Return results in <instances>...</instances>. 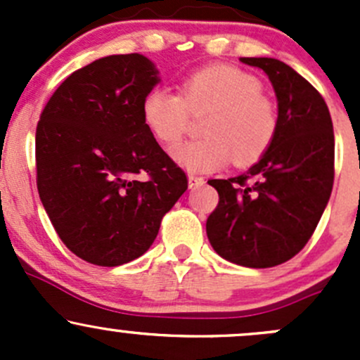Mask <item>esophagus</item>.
<instances>
[{
    "mask_svg": "<svg viewBox=\"0 0 360 360\" xmlns=\"http://www.w3.org/2000/svg\"><path fill=\"white\" fill-rule=\"evenodd\" d=\"M203 183H205V177L197 176V174H190V176H188V184H190L191 190L197 186H200V184H203Z\"/></svg>",
    "mask_w": 360,
    "mask_h": 360,
    "instance_id": "esophagus-1",
    "label": "esophagus"
}]
</instances>
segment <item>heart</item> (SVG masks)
<instances>
[{
	"label": "heart",
	"mask_w": 360,
	"mask_h": 360,
	"mask_svg": "<svg viewBox=\"0 0 360 360\" xmlns=\"http://www.w3.org/2000/svg\"><path fill=\"white\" fill-rule=\"evenodd\" d=\"M207 115L202 141L181 144L174 158L195 172L235 165H252L274 144L278 108L261 92L256 76L242 69L212 64L191 72L181 83V96L169 89L150 90L141 104L144 125L165 146L183 139L191 115Z\"/></svg>",
	"instance_id": "obj_1"
}]
</instances>
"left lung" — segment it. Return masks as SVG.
Here are the masks:
<instances>
[{"mask_svg": "<svg viewBox=\"0 0 360 360\" xmlns=\"http://www.w3.org/2000/svg\"><path fill=\"white\" fill-rule=\"evenodd\" d=\"M263 69L278 103V132L245 174L210 179L219 203L207 237L224 259L248 268L285 263L307 245L328 205L335 181V132L328 104L282 60L242 57Z\"/></svg>", "mask_w": 360, "mask_h": 360, "instance_id": "obj_1", "label": "left lung"}]
</instances>
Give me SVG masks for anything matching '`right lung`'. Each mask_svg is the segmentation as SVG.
I'll return each mask as SVG.
<instances>
[{"label":"right lung","mask_w":360,"mask_h":360,"mask_svg":"<svg viewBox=\"0 0 360 360\" xmlns=\"http://www.w3.org/2000/svg\"><path fill=\"white\" fill-rule=\"evenodd\" d=\"M158 82L141 53L103 57L69 75L39 116V198L60 240L86 263L120 266L143 256L188 190L141 115Z\"/></svg>","instance_id":"obj_1"}]
</instances>
